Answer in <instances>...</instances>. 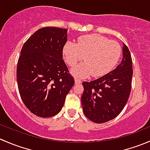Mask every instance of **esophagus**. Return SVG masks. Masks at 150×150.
<instances>
[{
    "mask_svg": "<svg viewBox=\"0 0 150 150\" xmlns=\"http://www.w3.org/2000/svg\"><path fill=\"white\" fill-rule=\"evenodd\" d=\"M75 84H80V83H81V80L78 79V78H75Z\"/></svg>",
    "mask_w": 150,
    "mask_h": 150,
    "instance_id": "esophagus-1",
    "label": "esophagus"
}]
</instances>
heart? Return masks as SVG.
Instances as JSON below:
<instances>
[{"instance_id":"obj_1","label":"heart","mask_w":150,"mask_h":150,"mask_svg":"<svg viewBox=\"0 0 150 150\" xmlns=\"http://www.w3.org/2000/svg\"><path fill=\"white\" fill-rule=\"evenodd\" d=\"M122 54L120 45L98 34L80 37L76 43H67L63 54L67 64L74 66L83 59L84 62L72 69V73L79 78L90 75L104 76L115 67Z\"/></svg>"}]
</instances>
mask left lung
<instances>
[{"label": "left lung", "instance_id": "left-lung-1", "mask_svg": "<svg viewBox=\"0 0 150 150\" xmlns=\"http://www.w3.org/2000/svg\"><path fill=\"white\" fill-rule=\"evenodd\" d=\"M121 63L104 76L83 83L81 103L85 115L91 121L103 123L117 117L127 103L131 90L132 59L123 44Z\"/></svg>", "mask_w": 150, "mask_h": 150}]
</instances>
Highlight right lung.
I'll return each mask as SVG.
<instances>
[{
    "label": "right lung",
    "mask_w": 150,
    "mask_h": 150,
    "mask_svg": "<svg viewBox=\"0 0 150 150\" xmlns=\"http://www.w3.org/2000/svg\"><path fill=\"white\" fill-rule=\"evenodd\" d=\"M67 30L46 27L24 43L16 68L18 88L27 108L40 117L61 111L75 83L62 59Z\"/></svg>",
    "instance_id": "1"
}]
</instances>
